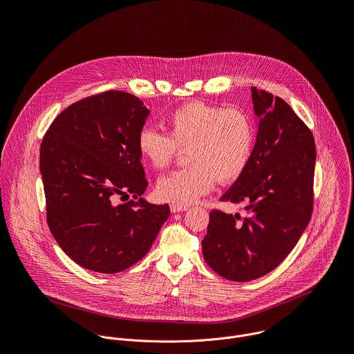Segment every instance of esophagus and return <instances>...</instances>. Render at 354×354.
<instances>
[{"mask_svg":"<svg viewBox=\"0 0 354 354\" xmlns=\"http://www.w3.org/2000/svg\"><path fill=\"white\" fill-rule=\"evenodd\" d=\"M185 210H187L186 205H179V203H172L171 205V212L172 213H179V212H185Z\"/></svg>","mask_w":354,"mask_h":354,"instance_id":"obj_1","label":"esophagus"}]
</instances>
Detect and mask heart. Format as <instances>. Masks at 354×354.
Masks as SVG:
<instances>
[{"label":"heart","instance_id":"obj_1","mask_svg":"<svg viewBox=\"0 0 354 354\" xmlns=\"http://www.w3.org/2000/svg\"><path fill=\"white\" fill-rule=\"evenodd\" d=\"M167 131L142 127L137 134L140 156L156 169L172 164L187 148L192 164L162 176L157 185L161 198L190 205L223 183L238 179L246 169L255 144V124L239 108L189 102L167 118Z\"/></svg>","mask_w":354,"mask_h":354}]
</instances>
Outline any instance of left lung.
Segmentation results:
<instances>
[{
  "label": "left lung",
  "instance_id": "left-lung-1",
  "mask_svg": "<svg viewBox=\"0 0 354 354\" xmlns=\"http://www.w3.org/2000/svg\"><path fill=\"white\" fill-rule=\"evenodd\" d=\"M252 99L259 118L257 144L243 174L220 197L246 205L248 217L213 209L201 241L206 263L242 283L276 269L307 228L317 157L311 130L286 100L255 86Z\"/></svg>",
  "mask_w": 354,
  "mask_h": 354
}]
</instances>
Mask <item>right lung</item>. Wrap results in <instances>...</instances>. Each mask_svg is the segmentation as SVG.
<instances>
[{"mask_svg":"<svg viewBox=\"0 0 354 354\" xmlns=\"http://www.w3.org/2000/svg\"><path fill=\"white\" fill-rule=\"evenodd\" d=\"M148 109L123 91L77 100L47 129L40 172L50 231L80 266L118 273L145 257L169 217V206L140 196L148 182L137 134ZM133 197L123 205L118 195Z\"/></svg>","mask_w":354,"mask_h":354,"instance_id":"1","label":"right lung"}]
</instances>
